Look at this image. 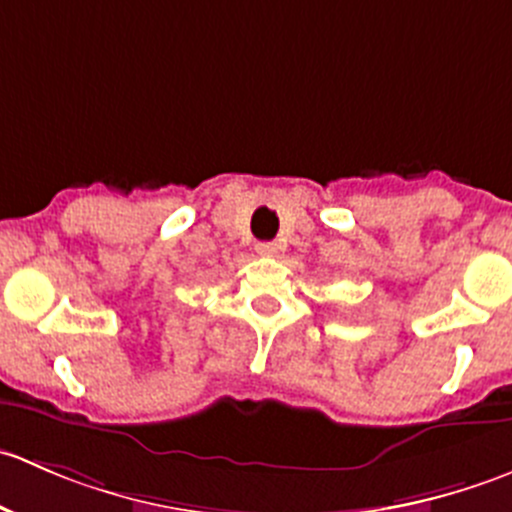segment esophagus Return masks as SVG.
<instances>
[{
  "label": "esophagus",
  "instance_id": "obj_1",
  "mask_svg": "<svg viewBox=\"0 0 512 512\" xmlns=\"http://www.w3.org/2000/svg\"><path fill=\"white\" fill-rule=\"evenodd\" d=\"M255 250L260 252V255H275L277 245H275V242H257Z\"/></svg>",
  "mask_w": 512,
  "mask_h": 512
}]
</instances>
